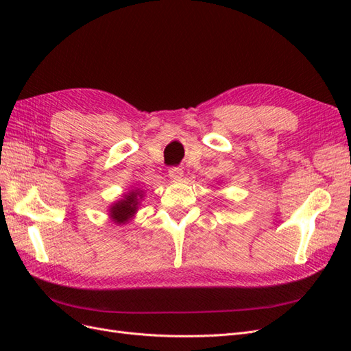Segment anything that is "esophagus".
<instances>
[{
  "mask_svg": "<svg viewBox=\"0 0 351 351\" xmlns=\"http://www.w3.org/2000/svg\"><path fill=\"white\" fill-rule=\"evenodd\" d=\"M168 176H169V178H173V180H180L183 177V169L180 167H171L168 169Z\"/></svg>",
  "mask_w": 351,
  "mask_h": 351,
  "instance_id": "obj_1",
  "label": "esophagus"
}]
</instances>
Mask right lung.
I'll return each mask as SVG.
<instances>
[{"instance_id":"obj_1","label":"right lung","mask_w":351,"mask_h":351,"mask_svg":"<svg viewBox=\"0 0 351 351\" xmlns=\"http://www.w3.org/2000/svg\"><path fill=\"white\" fill-rule=\"evenodd\" d=\"M141 196L142 195L139 192V189H137L134 192L125 195L124 199H121L120 202H117V204L110 209L114 221L119 222V224H124L125 221H129V218H132L136 212L137 205H139Z\"/></svg>"}]
</instances>
